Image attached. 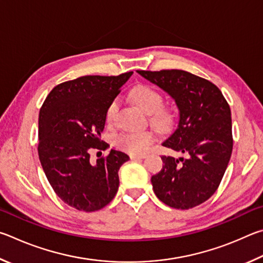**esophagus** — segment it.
<instances>
[{
	"instance_id": "obj_1",
	"label": "esophagus",
	"mask_w": 263,
	"mask_h": 263,
	"mask_svg": "<svg viewBox=\"0 0 263 263\" xmlns=\"http://www.w3.org/2000/svg\"><path fill=\"white\" fill-rule=\"evenodd\" d=\"M143 158H145L144 155H130V159H133V160H140Z\"/></svg>"
}]
</instances>
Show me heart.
<instances>
[{
	"label": "heart",
	"mask_w": 263,
	"mask_h": 263,
	"mask_svg": "<svg viewBox=\"0 0 263 263\" xmlns=\"http://www.w3.org/2000/svg\"><path fill=\"white\" fill-rule=\"evenodd\" d=\"M132 97L140 107L150 114V120L159 128L168 127L173 121V114L170 109L162 107L163 96L155 87L145 84L135 86L132 90ZM118 100H112L106 109V121L112 123L118 112ZM155 141V134L150 130L123 132L114 140V144L130 155H142Z\"/></svg>",
	"instance_id": "obj_1"
}]
</instances>
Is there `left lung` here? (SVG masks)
<instances>
[{"mask_svg": "<svg viewBox=\"0 0 263 263\" xmlns=\"http://www.w3.org/2000/svg\"><path fill=\"white\" fill-rule=\"evenodd\" d=\"M137 72L176 101L178 128L163 145L187 155L162 156L163 168L151 177L155 194L172 208H194L217 191L231 158V109L217 86L188 71Z\"/></svg>", "mask_w": 263, "mask_h": 263, "instance_id": "1", "label": "left lung"}]
</instances>
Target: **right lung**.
Returning a JSON list of instances; mask_svg holds the SVG:
<instances>
[{"instance_id":"obj_1","label":"right lung","mask_w":263,"mask_h":263,"mask_svg":"<svg viewBox=\"0 0 263 263\" xmlns=\"http://www.w3.org/2000/svg\"><path fill=\"white\" fill-rule=\"evenodd\" d=\"M132 73L83 76L61 83L40 108L41 166L60 199L80 211L100 210L118 192L119 170L128 156L112 149L92 165L90 151L108 148L100 140L106 109Z\"/></svg>"}]
</instances>
